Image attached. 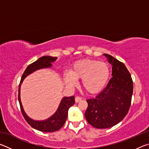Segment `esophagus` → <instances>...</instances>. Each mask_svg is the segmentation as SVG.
<instances>
[{
	"label": "esophagus",
	"instance_id": "34e87169",
	"mask_svg": "<svg viewBox=\"0 0 149 149\" xmlns=\"http://www.w3.org/2000/svg\"><path fill=\"white\" fill-rule=\"evenodd\" d=\"M81 98L80 97H78V96H77V97H75V102H79V101H81Z\"/></svg>",
	"mask_w": 149,
	"mask_h": 149
}]
</instances>
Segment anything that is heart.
<instances>
[{
    "label": "heart",
    "mask_w": 149,
    "mask_h": 149,
    "mask_svg": "<svg viewBox=\"0 0 149 149\" xmlns=\"http://www.w3.org/2000/svg\"><path fill=\"white\" fill-rule=\"evenodd\" d=\"M110 77L107 63L93 59H83L72 65L70 73H65L64 81L68 86L74 87L76 80L81 79L84 89L89 94H97L104 89Z\"/></svg>",
    "instance_id": "heart-1"
}]
</instances>
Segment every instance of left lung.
Segmentation results:
<instances>
[{
	"mask_svg": "<svg viewBox=\"0 0 149 149\" xmlns=\"http://www.w3.org/2000/svg\"><path fill=\"white\" fill-rule=\"evenodd\" d=\"M112 76L105 89L95 99L87 100L85 116L89 124L98 129L112 127L120 122L130 110L133 95V81L124 64L108 54Z\"/></svg>",
	"mask_w": 149,
	"mask_h": 149,
	"instance_id": "left-lung-1",
	"label": "left lung"
}]
</instances>
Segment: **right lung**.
I'll return each instance as SVG.
<instances>
[{
    "mask_svg": "<svg viewBox=\"0 0 149 149\" xmlns=\"http://www.w3.org/2000/svg\"><path fill=\"white\" fill-rule=\"evenodd\" d=\"M56 59L57 57L44 56L41 57L35 62H33L32 64H29L22 75L19 85L18 100L22 114H23L25 120L33 128L42 132H56V131L59 130L64 125L65 120L67 119L68 112L69 108L75 104V97L74 96L63 97L56 112L52 116H50L47 120L42 121L34 120L30 118L24 110L23 106L22 104L21 99H20V88H21V85L24 79L27 75L38 70L49 68L52 67V63L56 61Z\"/></svg>",
    "mask_w": 149,
    "mask_h": 149,
    "instance_id": "1",
    "label": "right lung"
}]
</instances>
